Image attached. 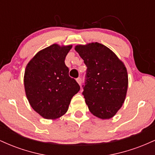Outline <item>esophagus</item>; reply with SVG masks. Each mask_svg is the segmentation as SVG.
Returning <instances> with one entry per match:
<instances>
[{
	"mask_svg": "<svg viewBox=\"0 0 155 155\" xmlns=\"http://www.w3.org/2000/svg\"><path fill=\"white\" fill-rule=\"evenodd\" d=\"M76 81H77V83L79 84L80 85V86H81V78H77V79H76Z\"/></svg>",
	"mask_w": 155,
	"mask_h": 155,
	"instance_id": "34e87169",
	"label": "esophagus"
}]
</instances>
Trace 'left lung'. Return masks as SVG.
Listing matches in <instances>:
<instances>
[{"label": "left lung", "mask_w": 155, "mask_h": 155, "mask_svg": "<svg viewBox=\"0 0 155 155\" xmlns=\"http://www.w3.org/2000/svg\"><path fill=\"white\" fill-rule=\"evenodd\" d=\"M86 66L87 80L83 95L89 110L101 120H108L125 100L128 75L123 62L104 44L92 42L76 45Z\"/></svg>", "instance_id": "8db88e82"}]
</instances>
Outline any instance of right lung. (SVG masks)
Wrapping results in <instances>:
<instances>
[{"label": "right lung", "mask_w": 155, "mask_h": 155, "mask_svg": "<svg viewBox=\"0 0 155 155\" xmlns=\"http://www.w3.org/2000/svg\"><path fill=\"white\" fill-rule=\"evenodd\" d=\"M72 45L54 44L41 49L27 64L25 91L33 109L47 120H56L68 109L80 87L68 75L65 57Z\"/></svg>", "instance_id": "add662e5"}]
</instances>
